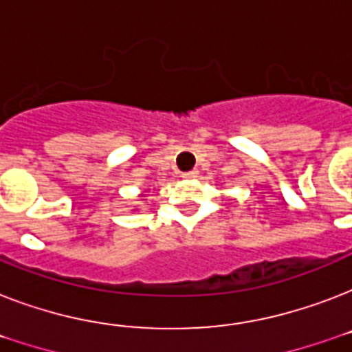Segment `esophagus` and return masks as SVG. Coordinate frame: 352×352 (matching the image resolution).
<instances>
[{
	"label": "esophagus",
	"mask_w": 352,
	"mask_h": 352,
	"mask_svg": "<svg viewBox=\"0 0 352 352\" xmlns=\"http://www.w3.org/2000/svg\"><path fill=\"white\" fill-rule=\"evenodd\" d=\"M199 175V171L197 170H192V171H184L182 173V179H195V177Z\"/></svg>",
	"instance_id": "esophagus-1"
}]
</instances>
